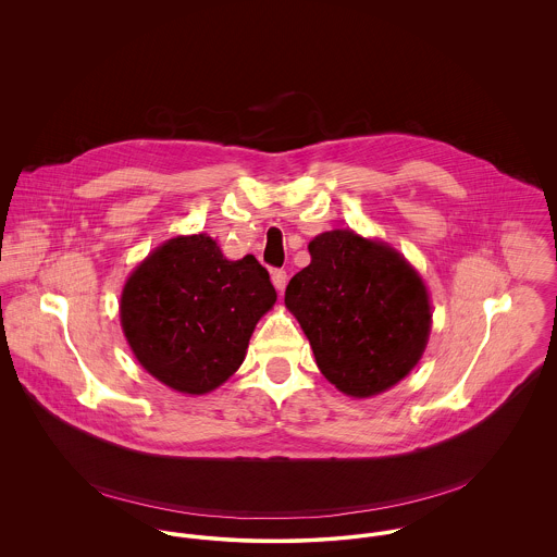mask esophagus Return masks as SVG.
<instances>
[{
  "mask_svg": "<svg viewBox=\"0 0 557 557\" xmlns=\"http://www.w3.org/2000/svg\"><path fill=\"white\" fill-rule=\"evenodd\" d=\"M272 283L278 292H283L285 285H287V272L285 270H272Z\"/></svg>",
  "mask_w": 557,
  "mask_h": 557,
  "instance_id": "obj_1",
  "label": "esophagus"
}]
</instances>
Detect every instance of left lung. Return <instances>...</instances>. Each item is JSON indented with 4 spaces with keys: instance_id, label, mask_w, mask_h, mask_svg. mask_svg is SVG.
Wrapping results in <instances>:
<instances>
[{
    "instance_id": "1",
    "label": "left lung",
    "mask_w": 557,
    "mask_h": 557,
    "mask_svg": "<svg viewBox=\"0 0 557 557\" xmlns=\"http://www.w3.org/2000/svg\"><path fill=\"white\" fill-rule=\"evenodd\" d=\"M311 263L285 289L323 377L347 397H375L422 358L431 302L420 274L386 242L319 234Z\"/></svg>"
}]
</instances>
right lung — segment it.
<instances>
[{"mask_svg": "<svg viewBox=\"0 0 557 557\" xmlns=\"http://www.w3.org/2000/svg\"><path fill=\"white\" fill-rule=\"evenodd\" d=\"M274 302L270 274L252 255L230 261L206 234L177 236L128 276L120 319L150 375L177 393L206 395L238 371Z\"/></svg>", "mask_w": 557, "mask_h": 557, "instance_id": "obj_1", "label": "right lung"}]
</instances>
